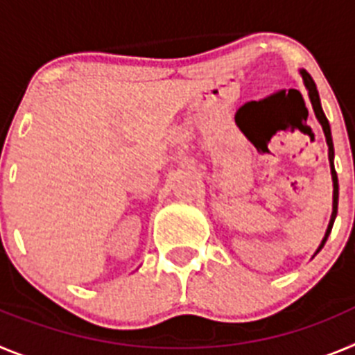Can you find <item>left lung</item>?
<instances>
[{
	"instance_id": "left-lung-1",
	"label": "left lung",
	"mask_w": 355,
	"mask_h": 355,
	"mask_svg": "<svg viewBox=\"0 0 355 355\" xmlns=\"http://www.w3.org/2000/svg\"><path fill=\"white\" fill-rule=\"evenodd\" d=\"M299 72H300V76H302L304 87H306L307 96H309V101H311V105H313V112H315L316 119H318V122H320V126H322V130H324L325 142H327V147H329V165H331V178H332V213H331V220H329L327 231H325V236L322 238V243H320L318 249H316V252H315V256H316V254L322 250V247L325 245V241H327L329 234H331V231H332V225H334V220H336L338 199H340V184H338L336 168H334V144H332L331 126H329L327 117H325L324 110H322V103H320L318 90H316V85H315V81H313V78L309 76V74H307L304 69H300Z\"/></svg>"
}]
</instances>
